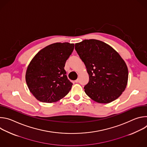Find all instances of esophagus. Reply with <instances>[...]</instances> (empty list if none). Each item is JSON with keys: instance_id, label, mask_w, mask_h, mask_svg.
Returning a JSON list of instances; mask_svg holds the SVG:
<instances>
[{"instance_id": "1", "label": "esophagus", "mask_w": 147, "mask_h": 147, "mask_svg": "<svg viewBox=\"0 0 147 147\" xmlns=\"http://www.w3.org/2000/svg\"><path fill=\"white\" fill-rule=\"evenodd\" d=\"M75 81V82H76V83H77V82H78V79H77V80H75V81Z\"/></svg>"}]
</instances>
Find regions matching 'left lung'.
<instances>
[{"instance_id": "obj_1", "label": "left lung", "mask_w": 147, "mask_h": 147, "mask_svg": "<svg viewBox=\"0 0 147 147\" xmlns=\"http://www.w3.org/2000/svg\"><path fill=\"white\" fill-rule=\"evenodd\" d=\"M75 49L89 74V81L84 87L86 94L101 103L118 98L126 87L129 75L127 65L119 54L96 39L76 44Z\"/></svg>"}]
</instances>
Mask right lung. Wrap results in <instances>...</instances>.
<instances>
[{"label":"right lung","mask_w":147,"mask_h":147,"mask_svg":"<svg viewBox=\"0 0 147 147\" xmlns=\"http://www.w3.org/2000/svg\"><path fill=\"white\" fill-rule=\"evenodd\" d=\"M74 48L73 44L55 43L40 50L31 61L26 80L30 92L38 100L55 102L69 92L73 83L64 67Z\"/></svg>","instance_id":"add662e5"}]
</instances>
